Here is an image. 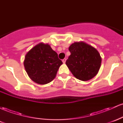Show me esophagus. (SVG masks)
I'll return each mask as SVG.
<instances>
[{"instance_id": "1", "label": "esophagus", "mask_w": 123, "mask_h": 123, "mask_svg": "<svg viewBox=\"0 0 123 123\" xmlns=\"http://www.w3.org/2000/svg\"><path fill=\"white\" fill-rule=\"evenodd\" d=\"M66 58H64V59H63V60H62V62H63V63H65L66 62Z\"/></svg>"}]
</instances>
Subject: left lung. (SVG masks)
<instances>
[{
  "mask_svg": "<svg viewBox=\"0 0 123 123\" xmlns=\"http://www.w3.org/2000/svg\"><path fill=\"white\" fill-rule=\"evenodd\" d=\"M70 53L66 64L77 79L87 81L96 76L101 64L98 51L84 42H75L69 48Z\"/></svg>",
  "mask_w": 123,
  "mask_h": 123,
  "instance_id": "left-lung-1",
  "label": "left lung"
}]
</instances>
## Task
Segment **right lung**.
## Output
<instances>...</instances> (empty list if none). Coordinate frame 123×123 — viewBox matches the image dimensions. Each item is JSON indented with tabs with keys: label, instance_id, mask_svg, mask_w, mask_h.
<instances>
[{
	"label": "right lung",
	"instance_id": "add662e5",
	"mask_svg": "<svg viewBox=\"0 0 123 123\" xmlns=\"http://www.w3.org/2000/svg\"><path fill=\"white\" fill-rule=\"evenodd\" d=\"M24 64L31 79L39 84H46L55 78L62 62L50 45L40 43L26 54Z\"/></svg>",
	"mask_w": 123,
	"mask_h": 123
}]
</instances>
